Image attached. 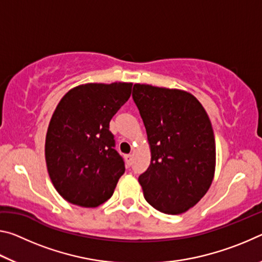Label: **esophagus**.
I'll return each mask as SVG.
<instances>
[{"label": "esophagus", "instance_id": "1", "mask_svg": "<svg viewBox=\"0 0 262 262\" xmlns=\"http://www.w3.org/2000/svg\"><path fill=\"white\" fill-rule=\"evenodd\" d=\"M125 158H126V163H127V165H128V166H130V165H132V163H133V156H132V155H126Z\"/></svg>", "mask_w": 262, "mask_h": 262}]
</instances>
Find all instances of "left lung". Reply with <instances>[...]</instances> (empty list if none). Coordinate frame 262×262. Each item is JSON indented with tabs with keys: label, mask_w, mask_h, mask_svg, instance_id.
I'll use <instances>...</instances> for the list:
<instances>
[{
	"label": "left lung",
	"mask_w": 262,
	"mask_h": 262,
	"mask_svg": "<svg viewBox=\"0 0 262 262\" xmlns=\"http://www.w3.org/2000/svg\"><path fill=\"white\" fill-rule=\"evenodd\" d=\"M151 149V162L139 177L144 199L155 209L177 215L187 211L209 189L216 145L208 114L193 95L176 89L134 84Z\"/></svg>",
	"instance_id": "8db88e82"
}]
</instances>
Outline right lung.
Here are the masks:
<instances>
[{
  "instance_id": "add662e5",
  "label": "right lung",
  "mask_w": 262,
  "mask_h": 262,
  "mask_svg": "<svg viewBox=\"0 0 262 262\" xmlns=\"http://www.w3.org/2000/svg\"><path fill=\"white\" fill-rule=\"evenodd\" d=\"M132 83H89L72 89L53 113L45 156L48 174L64 200L85 208L112 196L125 173L110 121L129 99Z\"/></svg>"
}]
</instances>
